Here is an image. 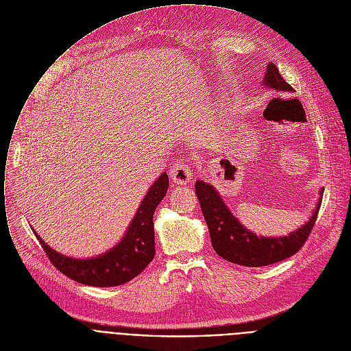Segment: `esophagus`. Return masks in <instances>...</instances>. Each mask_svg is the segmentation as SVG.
Masks as SVG:
<instances>
[{
    "mask_svg": "<svg viewBox=\"0 0 351 351\" xmlns=\"http://www.w3.org/2000/svg\"><path fill=\"white\" fill-rule=\"evenodd\" d=\"M170 178L180 185H184L186 182L191 181L192 178V171H191V166L185 162H177L171 166L170 170Z\"/></svg>",
    "mask_w": 351,
    "mask_h": 351,
    "instance_id": "1",
    "label": "esophagus"
}]
</instances>
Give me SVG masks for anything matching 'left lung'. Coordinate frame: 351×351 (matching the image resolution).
<instances>
[{
    "label": "left lung",
    "instance_id": "8db88e82",
    "mask_svg": "<svg viewBox=\"0 0 351 351\" xmlns=\"http://www.w3.org/2000/svg\"><path fill=\"white\" fill-rule=\"evenodd\" d=\"M263 84L284 94L293 93V87L284 80L274 63L267 64ZM195 192L210 232L213 249L227 261L246 267L269 265L298 253L317 221L322 200V197L318 199L313 216L298 231L291 232L288 237L265 238L250 232L234 217L213 185L204 181H196Z\"/></svg>",
    "mask_w": 351,
    "mask_h": 351
}]
</instances>
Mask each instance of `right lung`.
Masks as SVG:
<instances>
[{
    "label": "right lung",
    "mask_w": 351,
    "mask_h": 351,
    "mask_svg": "<svg viewBox=\"0 0 351 351\" xmlns=\"http://www.w3.org/2000/svg\"><path fill=\"white\" fill-rule=\"evenodd\" d=\"M167 188L169 177L163 173L151 185L123 239L101 256L91 258L67 257L49 247L36 231L34 235L51 263L73 281L98 288L123 285L141 274L155 257L154 213L166 196Z\"/></svg>",
    "instance_id": "right-lung-1"
}]
</instances>
